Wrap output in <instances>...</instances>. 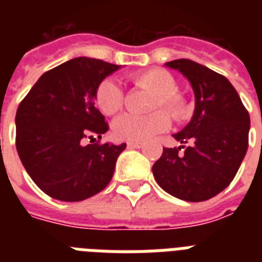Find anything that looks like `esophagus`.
Wrapping results in <instances>:
<instances>
[{"label":"esophagus","instance_id":"34e87169","mask_svg":"<svg viewBox=\"0 0 262 262\" xmlns=\"http://www.w3.org/2000/svg\"><path fill=\"white\" fill-rule=\"evenodd\" d=\"M143 147V143L140 141H129L127 143V148H141Z\"/></svg>","mask_w":262,"mask_h":262}]
</instances>
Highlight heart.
Segmentation results:
<instances>
[{"label":"heart","mask_w":262,"mask_h":262,"mask_svg":"<svg viewBox=\"0 0 262 262\" xmlns=\"http://www.w3.org/2000/svg\"><path fill=\"white\" fill-rule=\"evenodd\" d=\"M139 87L145 88L156 95L152 108L164 107L175 119H182L187 114V102L182 95L175 91V80L168 72L163 69H148L133 76ZM122 91L114 80H103L96 90V104L103 114L113 115L122 107ZM170 126V117L167 113L159 110L147 115L123 114L113 123V133L117 139L127 141H144L158 133L167 130Z\"/></svg>","instance_id":"obj_1"}]
</instances>
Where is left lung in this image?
I'll use <instances>...</instances> for the list:
<instances>
[{
    "label": "left lung",
    "mask_w": 262,
    "mask_h": 262,
    "mask_svg": "<svg viewBox=\"0 0 262 262\" xmlns=\"http://www.w3.org/2000/svg\"><path fill=\"white\" fill-rule=\"evenodd\" d=\"M164 67L182 73L190 83L194 111L190 122L172 135L181 145L163 148L152 172L168 194L191 203L205 201L235 177L248 151L250 117L224 76L190 59H174Z\"/></svg>",
    "instance_id": "left-lung-1"
}]
</instances>
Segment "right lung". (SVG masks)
Here are the masks:
<instances>
[{"instance_id":"add662e5","label":"right lung","mask_w":262,"mask_h":262,"mask_svg":"<svg viewBox=\"0 0 262 262\" xmlns=\"http://www.w3.org/2000/svg\"><path fill=\"white\" fill-rule=\"evenodd\" d=\"M121 65L77 57L43 73L16 113V148L40 190L83 201L110 183L126 144H85L108 130L95 107L96 90ZM92 143V141H91Z\"/></svg>"}]
</instances>
